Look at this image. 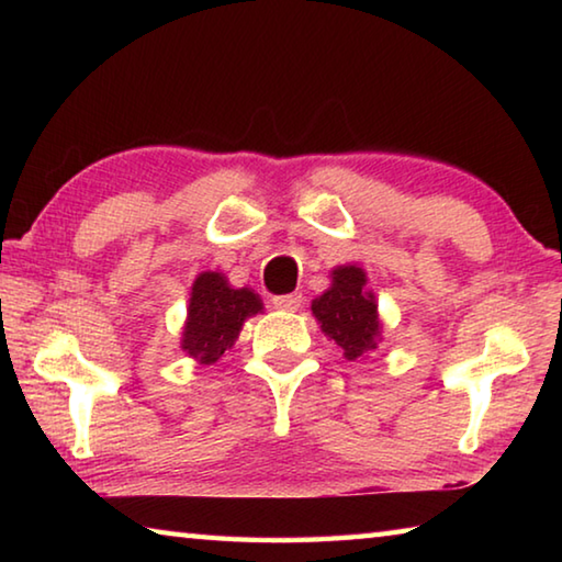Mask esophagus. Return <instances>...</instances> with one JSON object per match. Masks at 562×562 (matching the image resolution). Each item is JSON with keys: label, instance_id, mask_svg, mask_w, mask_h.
Wrapping results in <instances>:
<instances>
[{"label": "esophagus", "instance_id": "obj_1", "mask_svg": "<svg viewBox=\"0 0 562 562\" xmlns=\"http://www.w3.org/2000/svg\"><path fill=\"white\" fill-rule=\"evenodd\" d=\"M272 304L278 310H288L294 312L302 307V294L300 292H292V294H278V297H272Z\"/></svg>", "mask_w": 562, "mask_h": 562}]
</instances>
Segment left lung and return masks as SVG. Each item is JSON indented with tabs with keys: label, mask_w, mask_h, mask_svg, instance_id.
<instances>
[{
	"label": "left lung",
	"mask_w": 562,
	"mask_h": 562,
	"mask_svg": "<svg viewBox=\"0 0 562 562\" xmlns=\"http://www.w3.org/2000/svg\"><path fill=\"white\" fill-rule=\"evenodd\" d=\"M367 278L355 265L331 272V288L312 302L322 331L345 349L347 359L376 347L379 317L374 294L364 290Z\"/></svg>",
	"instance_id": "8db88e82"
}]
</instances>
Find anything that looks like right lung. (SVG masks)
Masks as SVG:
<instances>
[{
	"label": "right lung",
	"mask_w": 562,
	"mask_h": 562,
	"mask_svg": "<svg viewBox=\"0 0 562 562\" xmlns=\"http://www.w3.org/2000/svg\"><path fill=\"white\" fill-rule=\"evenodd\" d=\"M260 310L262 302L255 292L233 290L223 274L203 272L190 292L183 349L201 364H213L233 347L243 322Z\"/></svg>",
	"instance_id": "add662e5"
}]
</instances>
